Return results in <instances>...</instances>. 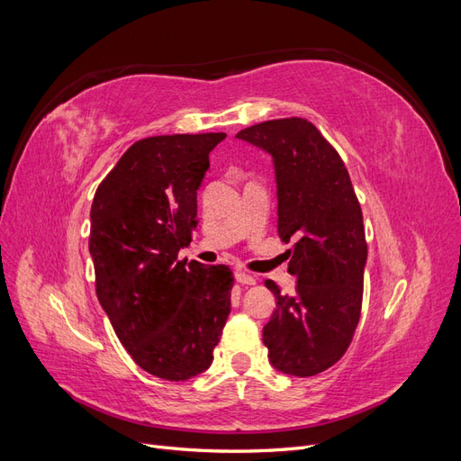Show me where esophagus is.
Listing matches in <instances>:
<instances>
[{
  "label": "esophagus",
  "instance_id": "34e87169",
  "mask_svg": "<svg viewBox=\"0 0 461 461\" xmlns=\"http://www.w3.org/2000/svg\"><path fill=\"white\" fill-rule=\"evenodd\" d=\"M234 278H236V283H240V285H256V278L246 271H240V269L234 273Z\"/></svg>",
  "mask_w": 461,
  "mask_h": 461
}]
</instances>
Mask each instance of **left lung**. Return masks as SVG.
Returning <instances> with one entry per match:
<instances>
[{
	"mask_svg": "<svg viewBox=\"0 0 461 461\" xmlns=\"http://www.w3.org/2000/svg\"><path fill=\"white\" fill-rule=\"evenodd\" d=\"M236 138L273 158L278 236L296 240L288 249L294 294L283 296L265 281L276 310L263 327V344L275 369L313 376L337 364L357 327L367 263L364 215L339 151L310 121H265Z\"/></svg>",
	"mask_w": 461,
	"mask_h": 461,
	"instance_id": "8db88e82",
	"label": "left lung"
}]
</instances>
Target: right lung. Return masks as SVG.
Masks as SVG:
<instances>
[{
  "label": "right lung",
  "instance_id": "obj_1",
  "mask_svg": "<svg viewBox=\"0 0 461 461\" xmlns=\"http://www.w3.org/2000/svg\"><path fill=\"white\" fill-rule=\"evenodd\" d=\"M225 132L134 142L97 186L90 212L95 294L132 359L165 381L213 361L230 313L227 265L180 261L198 227V188Z\"/></svg>",
  "mask_w": 461,
  "mask_h": 461
}]
</instances>
